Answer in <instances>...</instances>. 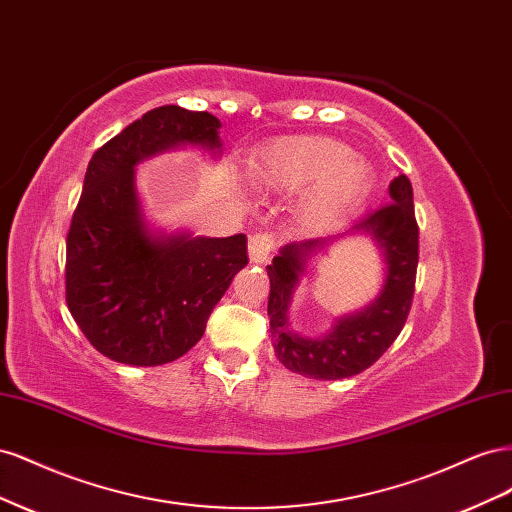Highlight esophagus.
<instances>
[{"label":"esophagus","instance_id":"34e87169","mask_svg":"<svg viewBox=\"0 0 512 512\" xmlns=\"http://www.w3.org/2000/svg\"><path fill=\"white\" fill-rule=\"evenodd\" d=\"M275 247V239L269 232H258V235L250 237V245H247V250H250V260L254 265H265V262L271 258V252Z\"/></svg>","mask_w":512,"mask_h":512}]
</instances>
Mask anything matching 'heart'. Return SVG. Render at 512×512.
<instances>
[{
	"instance_id": "b5f03b06",
	"label": "heart",
	"mask_w": 512,
	"mask_h": 512,
	"mask_svg": "<svg viewBox=\"0 0 512 512\" xmlns=\"http://www.w3.org/2000/svg\"><path fill=\"white\" fill-rule=\"evenodd\" d=\"M252 179L258 188L277 194L309 188L303 215L316 226H329L363 203L374 183V168L333 138L290 136L260 151Z\"/></svg>"
}]
</instances>
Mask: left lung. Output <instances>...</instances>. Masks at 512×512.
I'll use <instances>...</instances> for the list:
<instances>
[{"label":"left lung","instance_id":"8db88e82","mask_svg":"<svg viewBox=\"0 0 512 512\" xmlns=\"http://www.w3.org/2000/svg\"><path fill=\"white\" fill-rule=\"evenodd\" d=\"M389 196V205L367 213L339 237L284 245L267 267L271 282L267 312L275 356L294 374L314 380H342L361 374L380 359L404 329L418 265V226L410 179L406 175L395 177L389 185ZM361 234L374 238L385 256L387 271L379 297L361 313L336 319L327 336L305 338L292 332L287 312L308 258L337 238Z\"/></svg>","mask_w":512,"mask_h":512}]
</instances>
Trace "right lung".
I'll use <instances>...</instances> for the list:
<instances>
[{
    "mask_svg": "<svg viewBox=\"0 0 512 512\" xmlns=\"http://www.w3.org/2000/svg\"><path fill=\"white\" fill-rule=\"evenodd\" d=\"M222 123L168 104L153 108L89 160L66 241V303L89 344L136 367L179 359L247 265L245 235L224 239L149 228L136 164L179 147L220 156Z\"/></svg>",
    "mask_w": 512,
    "mask_h": 512,
    "instance_id": "obj_1",
    "label": "right lung"
}]
</instances>
